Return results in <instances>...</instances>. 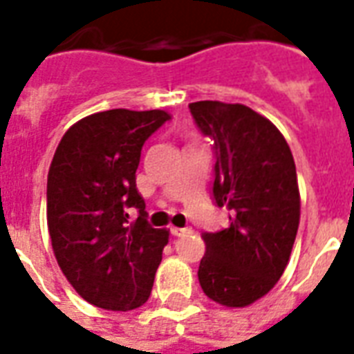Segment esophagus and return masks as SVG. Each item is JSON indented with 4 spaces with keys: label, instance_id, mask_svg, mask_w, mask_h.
I'll return each mask as SVG.
<instances>
[{
    "label": "esophagus",
    "instance_id": "1",
    "mask_svg": "<svg viewBox=\"0 0 354 354\" xmlns=\"http://www.w3.org/2000/svg\"><path fill=\"white\" fill-rule=\"evenodd\" d=\"M171 232H172V236L185 237L189 236V234H193V228H191V226H185V228H171Z\"/></svg>",
    "mask_w": 354,
    "mask_h": 354
}]
</instances>
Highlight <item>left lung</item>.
<instances>
[{"instance_id": "1", "label": "left lung", "mask_w": 354, "mask_h": 354, "mask_svg": "<svg viewBox=\"0 0 354 354\" xmlns=\"http://www.w3.org/2000/svg\"><path fill=\"white\" fill-rule=\"evenodd\" d=\"M189 111L213 141L212 196L228 212V226L202 234L198 282L215 303L247 306L279 282L290 260L301 215L295 161L274 124L247 105L204 100Z\"/></svg>"}]
</instances>
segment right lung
I'll return each mask as SVG.
<instances>
[{
    "label": "right lung",
    "instance_id": "add662e5",
    "mask_svg": "<svg viewBox=\"0 0 354 354\" xmlns=\"http://www.w3.org/2000/svg\"><path fill=\"white\" fill-rule=\"evenodd\" d=\"M171 115L109 109L63 135L48 172V230L57 263L94 306L129 312L147 303L169 232L147 221L135 187L142 145ZM140 212L131 223L127 209Z\"/></svg>",
    "mask_w": 354,
    "mask_h": 354
}]
</instances>
